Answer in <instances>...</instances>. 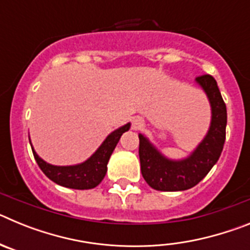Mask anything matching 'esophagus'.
I'll return each instance as SVG.
<instances>
[{
	"instance_id": "34e87169",
	"label": "esophagus",
	"mask_w": 250,
	"mask_h": 250,
	"mask_svg": "<svg viewBox=\"0 0 250 250\" xmlns=\"http://www.w3.org/2000/svg\"><path fill=\"white\" fill-rule=\"evenodd\" d=\"M131 121H132V129L134 130H139L144 126V120H143V118H140V116H134Z\"/></svg>"
}]
</instances>
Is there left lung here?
Listing matches in <instances>:
<instances>
[{"label":"left lung","mask_w":250,"mask_h":250,"mask_svg":"<svg viewBox=\"0 0 250 250\" xmlns=\"http://www.w3.org/2000/svg\"><path fill=\"white\" fill-rule=\"evenodd\" d=\"M195 83L207 95L211 119L207 134L195 149L183 159L165 156L151 141L139 134V156L143 178L155 190L182 191L195 187L219 160L225 141L227 106L215 79L210 75L196 77Z\"/></svg>","instance_id":"obj_1"}]
</instances>
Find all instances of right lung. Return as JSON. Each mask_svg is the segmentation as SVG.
<instances>
[{"mask_svg": "<svg viewBox=\"0 0 250 250\" xmlns=\"http://www.w3.org/2000/svg\"><path fill=\"white\" fill-rule=\"evenodd\" d=\"M130 126H131V124L127 123L119 129L110 132L89 159H86L80 164L75 165L48 164L47 161L37 155V152L35 151L34 146L31 144V140L30 144L32 147L35 160L39 164L40 169L42 170L43 174L50 180L61 185V187L86 190V189H92V188L98 187L103 182V179L106 175V171H107V163H109L110 156L118 145L121 135L125 131H127Z\"/></svg>", "mask_w": 250, "mask_h": 250, "instance_id": "add662e5", "label": "right lung"}]
</instances>
